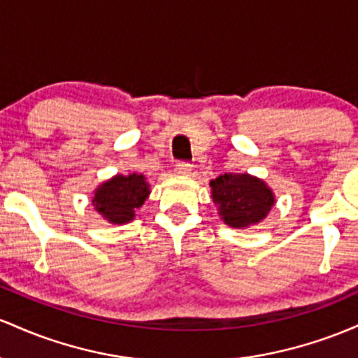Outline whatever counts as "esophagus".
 Here are the masks:
<instances>
[{"label":"esophagus","mask_w":358,"mask_h":358,"mask_svg":"<svg viewBox=\"0 0 358 358\" xmlns=\"http://www.w3.org/2000/svg\"><path fill=\"white\" fill-rule=\"evenodd\" d=\"M192 171V166L189 162H178L176 164V172L180 176H189Z\"/></svg>","instance_id":"1"}]
</instances>
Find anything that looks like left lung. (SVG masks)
<instances>
[{"label": "left lung", "mask_w": 358, "mask_h": 358, "mask_svg": "<svg viewBox=\"0 0 358 358\" xmlns=\"http://www.w3.org/2000/svg\"><path fill=\"white\" fill-rule=\"evenodd\" d=\"M211 198L228 227L248 228L262 222L275 204V196L262 179L250 174H223L213 179Z\"/></svg>", "instance_id": "8db88e82"}]
</instances>
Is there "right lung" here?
Masks as SVG:
<instances>
[{
  "label": "right lung",
  "mask_w": 358,
  "mask_h": 358,
  "mask_svg": "<svg viewBox=\"0 0 358 358\" xmlns=\"http://www.w3.org/2000/svg\"><path fill=\"white\" fill-rule=\"evenodd\" d=\"M150 194V184L143 174L115 176L96 187L92 196L94 210L113 224H123L135 218L138 210Z\"/></svg>",
  "instance_id": "1"
}]
</instances>
